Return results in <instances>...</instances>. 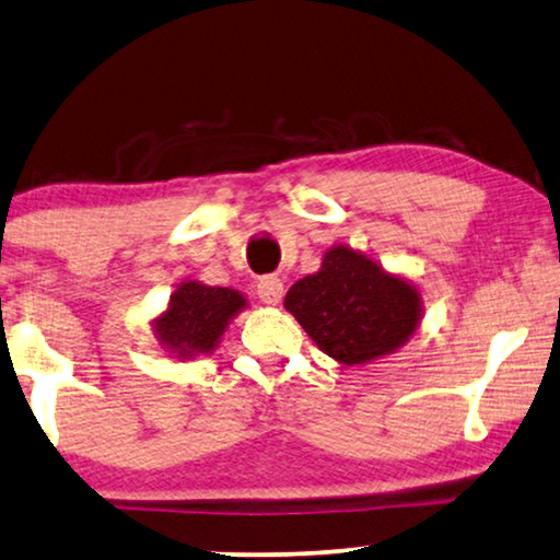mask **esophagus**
<instances>
[{
	"mask_svg": "<svg viewBox=\"0 0 560 560\" xmlns=\"http://www.w3.org/2000/svg\"><path fill=\"white\" fill-rule=\"evenodd\" d=\"M258 299H261L264 304H279L281 296H283V283L279 277H264L258 281Z\"/></svg>",
	"mask_w": 560,
	"mask_h": 560,
	"instance_id": "obj_1",
	"label": "esophagus"
}]
</instances>
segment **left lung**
<instances>
[{"instance_id":"left-lung-1","label":"left lung","mask_w":560,"mask_h":560,"mask_svg":"<svg viewBox=\"0 0 560 560\" xmlns=\"http://www.w3.org/2000/svg\"><path fill=\"white\" fill-rule=\"evenodd\" d=\"M283 306L324 354L341 364H362L395 352L420 324V294L382 266L334 246L312 277L289 289Z\"/></svg>"}]
</instances>
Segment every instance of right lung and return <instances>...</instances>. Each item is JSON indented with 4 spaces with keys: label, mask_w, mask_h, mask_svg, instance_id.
<instances>
[{
    "label": "right lung",
    "mask_w": 560,
    "mask_h": 560,
    "mask_svg": "<svg viewBox=\"0 0 560 560\" xmlns=\"http://www.w3.org/2000/svg\"><path fill=\"white\" fill-rule=\"evenodd\" d=\"M246 299L233 289L206 287L188 281L171 296V306L155 322L158 339L173 349V354L190 360L219 347V337L233 314L244 308Z\"/></svg>",
    "instance_id": "add662e5"
}]
</instances>
